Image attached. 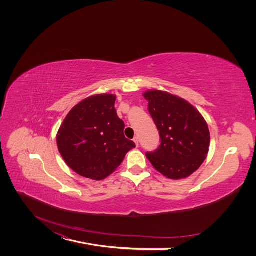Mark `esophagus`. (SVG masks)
Wrapping results in <instances>:
<instances>
[{"mask_svg": "<svg viewBox=\"0 0 256 256\" xmlns=\"http://www.w3.org/2000/svg\"><path fill=\"white\" fill-rule=\"evenodd\" d=\"M134 142H135V143H136L137 147L139 146V139H138V137H135V138H134Z\"/></svg>", "mask_w": 256, "mask_h": 256, "instance_id": "esophagus-1", "label": "esophagus"}]
</instances>
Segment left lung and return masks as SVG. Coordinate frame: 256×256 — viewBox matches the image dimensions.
Segmentation results:
<instances>
[{
  "mask_svg": "<svg viewBox=\"0 0 256 256\" xmlns=\"http://www.w3.org/2000/svg\"><path fill=\"white\" fill-rule=\"evenodd\" d=\"M143 96L160 137L158 150L146 158L167 178H186L202 165L210 150L206 119L189 102L167 91L147 90Z\"/></svg>",
  "mask_w": 256,
  "mask_h": 256,
  "instance_id": "obj_1",
  "label": "left lung"
}]
</instances>
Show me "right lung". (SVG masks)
<instances>
[{
  "label": "right lung",
  "mask_w": 256,
  "mask_h": 256,
  "mask_svg": "<svg viewBox=\"0 0 256 256\" xmlns=\"http://www.w3.org/2000/svg\"><path fill=\"white\" fill-rule=\"evenodd\" d=\"M115 94H94L76 104L57 132L64 162L78 176L102 180L122 163L136 145L126 138L117 116Z\"/></svg>",
  "instance_id": "1"
}]
</instances>
